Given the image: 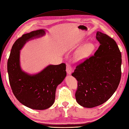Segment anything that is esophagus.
Wrapping results in <instances>:
<instances>
[{
    "instance_id": "esophagus-1",
    "label": "esophagus",
    "mask_w": 129,
    "mask_h": 129,
    "mask_svg": "<svg viewBox=\"0 0 129 129\" xmlns=\"http://www.w3.org/2000/svg\"><path fill=\"white\" fill-rule=\"evenodd\" d=\"M66 71H67V73L68 75H71L72 73V72H73V69H72L71 66L69 63H67Z\"/></svg>"
}]
</instances>
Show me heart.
Listing matches in <instances>:
<instances>
[{
	"label": "heart",
	"mask_w": 129,
	"mask_h": 129,
	"mask_svg": "<svg viewBox=\"0 0 129 129\" xmlns=\"http://www.w3.org/2000/svg\"><path fill=\"white\" fill-rule=\"evenodd\" d=\"M96 48L93 42H87L80 46L75 52V58L77 61H82L91 55Z\"/></svg>",
	"instance_id": "1"
}]
</instances>
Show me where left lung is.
Wrapping results in <instances>:
<instances>
[{
    "label": "left lung",
    "mask_w": 129,
    "mask_h": 129,
    "mask_svg": "<svg viewBox=\"0 0 129 129\" xmlns=\"http://www.w3.org/2000/svg\"><path fill=\"white\" fill-rule=\"evenodd\" d=\"M96 38L100 44L99 49L72 74L78 81L76 101L85 108L106 102L117 89L121 79V54L115 41L99 31Z\"/></svg>",
    "instance_id": "1"
}]
</instances>
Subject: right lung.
I'll return each instance as SVG.
<instances>
[{
	"mask_svg": "<svg viewBox=\"0 0 129 129\" xmlns=\"http://www.w3.org/2000/svg\"><path fill=\"white\" fill-rule=\"evenodd\" d=\"M45 34L42 29L23 34L14 44L8 61L9 79L14 95L22 104L33 109H46L54 104L56 87L67 74L65 63L48 65L34 74L22 70L20 50L28 41Z\"/></svg>",
	"mask_w": 129,
	"mask_h": 129,
	"instance_id": "add662e5",
	"label": "right lung"
}]
</instances>
